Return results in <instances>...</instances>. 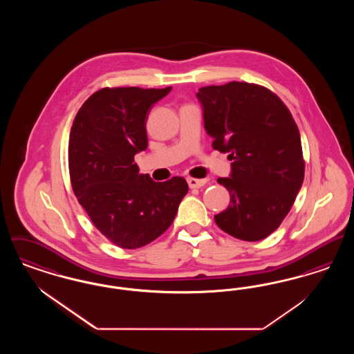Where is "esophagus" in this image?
Masks as SVG:
<instances>
[{
    "label": "esophagus",
    "instance_id": "34e87169",
    "mask_svg": "<svg viewBox=\"0 0 354 354\" xmlns=\"http://www.w3.org/2000/svg\"><path fill=\"white\" fill-rule=\"evenodd\" d=\"M208 180L207 179H195V178H188L187 183L191 188H201L203 185H205Z\"/></svg>",
    "mask_w": 354,
    "mask_h": 354
}]
</instances>
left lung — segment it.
Here are the masks:
<instances>
[{"label":"left lung","mask_w":354,"mask_h":354,"mask_svg":"<svg viewBox=\"0 0 354 354\" xmlns=\"http://www.w3.org/2000/svg\"><path fill=\"white\" fill-rule=\"evenodd\" d=\"M196 98L214 150L232 160L231 175L218 179L231 202L215 221L236 239L261 240L279 228L303 185L297 124L281 100L259 84L207 86Z\"/></svg>","instance_id":"8db88e82"}]
</instances>
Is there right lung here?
Wrapping results in <instances>:
<instances>
[{
  "mask_svg": "<svg viewBox=\"0 0 354 354\" xmlns=\"http://www.w3.org/2000/svg\"><path fill=\"white\" fill-rule=\"evenodd\" d=\"M171 88L104 87L84 102L71 127L74 194L95 228L120 248H140L162 235L188 191L185 178L153 182L134 163L147 149V115Z\"/></svg>",
  "mask_w": 354,
  "mask_h": 354,
  "instance_id": "obj_1",
  "label": "right lung"
}]
</instances>
